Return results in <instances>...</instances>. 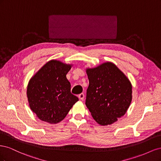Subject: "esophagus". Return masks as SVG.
I'll return each mask as SVG.
<instances>
[{
  "label": "esophagus",
  "mask_w": 161,
  "mask_h": 161,
  "mask_svg": "<svg viewBox=\"0 0 161 161\" xmlns=\"http://www.w3.org/2000/svg\"><path fill=\"white\" fill-rule=\"evenodd\" d=\"M84 97H85L84 93H80V94L79 95V98L80 100H83V99H84Z\"/></svg>",
  "instance_id": "34e87169"
}]
</instances>
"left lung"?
<instances>
[{
	"instance_id": "8db88e82",
	"label": "left lung",
	"mask_w": 161,
	"mask_h": 161,
	"mask_svg": "<svg viewBox=\"0 0 161 161\" xmlns=\"http://www.w3.org/2000/svg\"><path fill=\"white\" fill-rule=\"evenodd\" d=\"M86 72L89 81L86 105L97 123L111 125L125 115L132 99V86L116 65L106 62Z\"/></svg>"
}]
</instances>
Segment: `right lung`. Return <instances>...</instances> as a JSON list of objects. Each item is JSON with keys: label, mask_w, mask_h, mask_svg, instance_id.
Returning <instances> with one entry per match:
<instances>
[{"label": "right lung", "mask_w": 161, "mask_h": 161, "mask_svg": "<svg viewBox=\"0 0 161 161\" xmlns=\"http://www.w3.org/2000/svg\"><path fill=\"white\" fill-rule=\"evenodd\" d=\"M72 66L60 60H51L29 81V105L40 120L51 124L60 122L79 101L71 93V85L66 79Z\"/></svg>", "instance_id": "1"}]
</instances>
